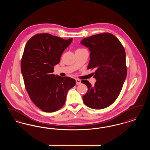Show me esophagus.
Wrapping results in <instances>:
<instances>
[{
	"label": "esophagus",
	"instance_id": "1",
	"mask_svg": "<svg viewBox=\"0 0 150 150\" xmlns=\"http://www.w3.org/2000/svg\"><path fill=\"white\" fill-rule=\"evenodd\" d=\"M76 83L77 85H79L81 84V80L79 79H76Z\"/></svg>",
	"mask_w": 150,
	"mask_h": 150
}]
</instances>
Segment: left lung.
Wrapping results in <instances>:
<instances>
[{
	"mask_svg": "<svg viewBox=\"0 0 150 150\" xmlns=\"http://www.w3.org/2000/svg\"><path fill=\"white\" fill-rule=\"evenodd\" d=\"M80 43L88 48L90 60L88 69H94V86L87 80L81 83L88 87L83 96L84 103L93 109L110 106L121 92L127 74L125 52L119 39L110 33L83 39Z\"/></svg>",
	"mask_w": 150,
	"mask_h": 150,
	"instance_id": "obj_1",
	"label": "left lung"
}]
</instances>
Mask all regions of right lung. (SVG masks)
<instances>
[{
  "mask_svg": "<svg viewBox=\"0 0 150 150\" xmlns=\"http://www.w3.org/2000/svg\"><path fill=\"white\" fill-rule=\"evenodd\" d=\"M72 40L40 34L31 38L25 47L21 70L25 88L34 103L44 112L60 109L68 91L75 86L74 79L52 74Z\"/></svg>",
  "mask_w": 150,
  "mask_h": 150,
  "instance_id": "1",
  "label": "right lung"
}]
</instances>
